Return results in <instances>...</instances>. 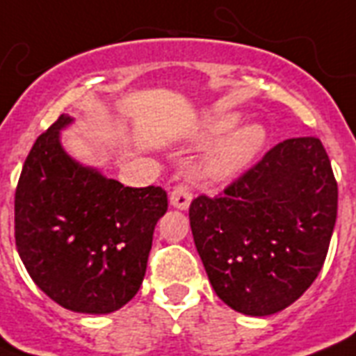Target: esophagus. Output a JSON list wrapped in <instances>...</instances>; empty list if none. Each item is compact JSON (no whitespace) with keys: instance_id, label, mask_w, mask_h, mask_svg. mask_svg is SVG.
<instances>
[{"instance_id":"obj_1","label":"esophagus","mask_w":356,"mask_h":356,"mask_svg":"<svg viewBox=\"0 0 356 356\" xmlns=\"http://www.w3.org/2000/svg\"><path fill=\"white\" fill-rule=\"evenodd\" d=\"M190 201H192V186L186 181H181L173 186L172 194H170V203L175 209H188Z\"/></svg>"}]
</instances>
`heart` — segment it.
Listing matches in <instances>:
<instances>
[{
    "instance_id": "heart-1",
    "label": "heart",
    "mask_w": 356,
    "mask_h": 356,
    "mask_svg": "<svg viewBox=\"0 0 356 356\" xmlns=\"http://www.w3.org/2000/svg\"><path fill=\"white\" fill-rule=\"evenodd\" d=\"M238 123H240V114H216V116L205 120L200 136L207 142H211V140H216L223 134L230 133ZM264 142L266 131L257 123L238 127L212 149L205 162L207 173H211L214 177H231L253 161L257 153L262 149Z\"/></svg>"
}]
</instances>
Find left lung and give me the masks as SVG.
<instances>
[{
    "mask_svg": "<svg viewBox=\"0 0 356 356\" xmlns=\"http://www.w3.org/2000/svg\"><path fill=\"white\" fill-rule=\"evenodd\" d=\"M338 184L320 138L273 145L218 195H197L190 227L223 303L270 316L307 292L325 262Z\"/></svg>",
    "mask_w": 356,
    "mask_h": 356,
    "instance_id": "left-lung-1",
    "label": "left lung"
}]
</instances>
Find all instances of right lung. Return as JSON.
<instances>
[{
	"label": "right lung",
	"instance_id": "obj_1",
	"mask_svg": "<svg viewBox=\"0 0 356 356\" xmlns=\"http://www.w3.org/2000/svg\"><path fill=\"white\" fill-rule=\"evenodd\" d=\"M60 114L36 138L14 194V238L36 286L83 314H108L144 281L153 231L168 211L166 190L133 188L64 153Z\"/></svg>",
	"mask_w": 356,
	"mask_h": 356
}]
</instances>
